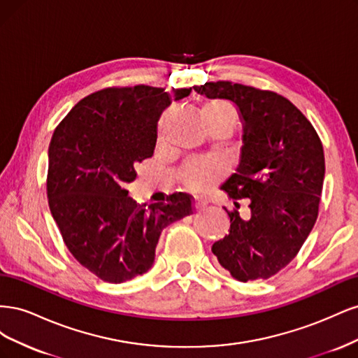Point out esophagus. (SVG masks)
<instances>
[{
  "label": "esophagus",
  "mask_w": 358,
  "mask_h": 358,
  "mask_svg": "<svg viewBox=\"0 0 358 358\" xmlns=\"http://www.w3.org/2000/svg\"><path fill=\"white\" fill-rule=\"evenodd\" d=\"M206 204H208V201H206L204 199H196V200H194V208H196V210H201Z\"/></svg>",
  "instance_id": "34e87169"
}]
</instances>
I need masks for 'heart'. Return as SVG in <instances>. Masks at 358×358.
Wrapping results in <instances>:
<instances>
[{"label": "heart", "instance_id": "heart-1", "mask_svg": "<svg viewBox=\"0 0 358 358\" xmlns=\"http://www.w3.org/2000/svg\"><path fill=\"white\" fill-rule=\"evenodd\" d=\"M200 115L204 125L208 128L224 125L233 129L237 121V113L233 104L221 100L206 103L201 107ZM182 178L189 189L203 191L209 188L218 179V167L208 159H194L183 169Z\"/></svg>", "mask_w": 358, "mask_h": 358}]
</instances>
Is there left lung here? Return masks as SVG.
Wrapping results in <instances>:
<instances>
[{"label": "left lung", "mask_w": 358, "mask_h": 358, "mask_svg": "<svg viewBox=\"0 0 358 358\" xmlns=\"http://www.w3.org/2000/svg\"><path fill=\"white\" fill-rule=\"evenodd\" d=\"M194 91L231 101L243 125L239 164L221 189L233 200H249V215L229 212L230 233L212 252L241 282L267 279L297 255L317 221L326 173L321 140L306 116L276 92L231 82Z\"/></svg>", "instance_id": "8db88e82"}]
</instances>
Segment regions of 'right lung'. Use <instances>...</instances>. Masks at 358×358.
<instances>
[{"mask_svg": "<svg viewBox=\"0 0 358 358\" xmlns=\"http://www.w3.org/2000/svg\"><path fill=\"white\" fill-rule=\"evenodd\" d=\"M191 88L137 85L85 96L53 131L49 145L48 199L64 242L78 262L107 282L146 273L167 225L192 213L187 194L167 203L137 204L127 183L136 166L154 155L157 124Z\"/></svg>", "mask_w": 358, "mask_h": 358, "instance_id": "1", "label": "right lung"}]
</instances>
